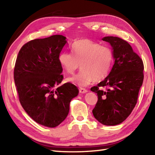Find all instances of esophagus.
<instances>
[{
  "instance_id": "1",
  "label": "esophagus",
  "mask_w": 155,
  "mask_h": 155,
  "mask_svg": "<svg viewBox=\"0 0 155 155\" xmlns=\"http://www.w3.org/2000/svg\"><path fill=\"white\" fill-rule=\"evenodd\" d=\"M87 92V90L85 89V88H79V93H86Z\"/></svg>"
}]
</instances>
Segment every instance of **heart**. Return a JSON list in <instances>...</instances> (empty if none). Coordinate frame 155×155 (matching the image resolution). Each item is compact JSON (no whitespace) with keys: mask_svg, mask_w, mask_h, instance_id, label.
Returning <instances> with one entry per match:
<instances>
[{"mask_svg":"<svg viewBox=\"0 0 155 155\" xmlns=\"http://www.w3.org/2000/svg\"><path fill=\"white\" fill-rule=\"evenodd\" d=\"M72 54L63 51L58 56V62L68 74H73L79 67L78 74L67 78V81L80 87H86L92 82L103 79L113 65L114 55L111 48L90 39L76 41L71 45Z\"/></svg>","mask_w":155,"mask_h":155,"instance_id":"obj_1","label":"heart"}]
</instances>
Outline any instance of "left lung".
Listing matches in <instances>:
<instances>
[{
	"instance_id": "1",
	"label": "left lung",
	"mask_w": 155,
	"mask_h": 155,
	"mask_svg": "<svg viewBox=\"0 0 155 155\" xmlns=\"http://www.w3.org/2000/svg\"><path fill=\"white\" fill-rule=\"evenodd\" d=\"M103 40L112 46L115 61L109 74L91 88L98 96L93 114L101 124L113 126L123 123L135 107L143 82L144 64L126 41L117 37Z\"/></svg>"
}]
</instances>
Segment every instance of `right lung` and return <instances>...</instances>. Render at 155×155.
Listing matches in <instances>:
<instances>
[{
  "label": "right lung",
  "instance_id": "add662e5",
  "mask_svg": "<svg viewBox=\"0 0 155 155\" xmlns=\"http://www.w3.org/2000/svg\"><path fill=\"white\" fill-rule=\"evenodd\" d=\"M67 42L62 35L34 39L21 47L14 68L19 101L29 117L45 127H57L67 117L78 88L63 79L58 56Z\"/></svg>",
  "mask_w": 155,
  "mask_h": 155
}]
</instances>
